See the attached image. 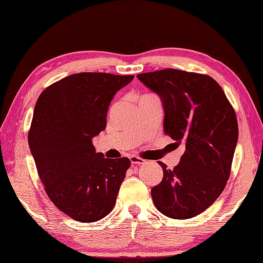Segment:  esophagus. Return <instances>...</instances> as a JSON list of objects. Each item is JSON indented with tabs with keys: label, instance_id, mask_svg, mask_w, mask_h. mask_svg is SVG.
Listing matches in <instances>:
<instances>
[{
	"label": "esophagus",
	"instance_id": "esophagus-1",
	"mask_svg": "<svg viewBox=\"0 0 263 263\" xmlns=\"http://www.w3.org/2000/svg\"><path fill=\"white\" fill-rule=\"evenodd\" d=\"M130 161H131L132 164H144L146 162L144 159L137 157V155H131Z\"/></svg>",
	"mask_w": 263,
	"mask_h": 263
}]
</instances>
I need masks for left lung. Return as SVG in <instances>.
<instances>
[{"label":"left lung","instance_id":"left-lung-1","mask_svg":"<svg viewBox=\"0 0 263 263\" xmlns=\"http://www.w3.org/2000/svg\"><path fill=\"white\" fill-rule=\"evenodd\" d=\"M162 102L163 131L185 151L173 171L161 161L163 179L151 190L164 216L189 219L219 197L228 182L238 122L221 87L209 75L167 68L138 74Z\"/></svg>","mask_w":263,"mask_h":263}]
</instances>
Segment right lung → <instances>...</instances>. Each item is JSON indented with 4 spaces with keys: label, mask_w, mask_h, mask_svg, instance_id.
<instances>
[{
    "label": "right lung",
    "mask_w": 263,
    "mask_h": 263,
    "mask_svg": "<svg viewBox=\"0 0 263 263\" xmlns=\"http://www.w3.org/2000/svg\"><path fill=\"white\" fill-rule=\"evenodd\" d=\"M133 75L78 73L38 97L29 146L54 205L73 219L94 222L112 210L130 167L127 158L96 153L92 138L105 130L111 100Z\"/></svg>",
    "instance_id": "add662e5"
}]
</instances>
